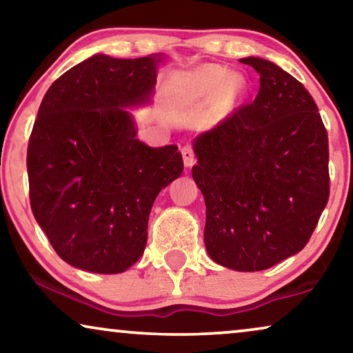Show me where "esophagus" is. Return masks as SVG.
Listing matches in <instances>:
<instances>
[{
    "label": "esophagus",
    "mask_w": 353,
    "mask_h": 353,
    "mask_svg": "<svg viewBox=\"0 0 353 353\" xmlns=\"http://www.w3.org/2000/svg\"><path fill=\"white\" fill-rule=\"evenodd\" d=\"M181 154H183V161H185V165L191 167L192 163H194L196 157H194V151H192L190 144H186V146L181 148Z\"/></svg>",
    "instance_id": "34e87169"
}]
</instances>
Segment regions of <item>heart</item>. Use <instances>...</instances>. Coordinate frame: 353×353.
<instances>
[{"label":"heart","mask_w":353,"mask_h":353,"mask_svg":"<svg viewBox=\"0 0 353 353\" xmlns=\"http://www.w3.org/2000/svg\"><path fill=\"white\" fill-rule=\"evenodd\" d=\"M219 92V105L223 109L234 108L248 93L244 77L233 74L223 67H204L191 74L178 75L172 83L173 93L183 99H207Z\"/></svg>","instance_id":"1"}]
</instances>
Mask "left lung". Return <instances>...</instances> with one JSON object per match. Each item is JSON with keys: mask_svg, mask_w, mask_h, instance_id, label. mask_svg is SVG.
Listing matches in <instances>:
<instances>
[{"mask_svg": "<svg viewBox=\"0 0 353 353\" xmlns=\"http://www.w3.org/2000/svg\"><path fill=\"white\" fill-rule=\"evenodd\" d=\"M241 62L259 72V93L194 139L192 178L212 260L260 272L302 250L315 231L330 197V146L301 81L260 57Z\"/></svg>", "mask_w": 353, "mask_h": 353, "instance_id": "obj_1", "label": "left lung"}]
</instances>
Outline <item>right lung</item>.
<instances>
[{
    "mask_svg": "<svg viewBox=\"0 0 353 353\" xmlns=\"http://www.w3.org/2000/svg\"><path fill=\"white\" fill-rule=\"evenodd\" d=\"M159 59L96 54L46 91L27 148L30 205L64 262L122 273L141 257L149 212L181 175L175 144L137 139L123 108L146 103Z\"/></svg>",
    "mask_w": 353,
    "mask_h": 353,
    "instance_id": "obj_1",
    "label": "right lung"
}]
</instances>
